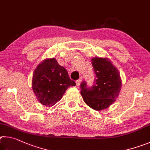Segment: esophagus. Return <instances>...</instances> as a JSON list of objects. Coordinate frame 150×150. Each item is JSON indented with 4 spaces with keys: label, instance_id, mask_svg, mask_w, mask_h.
<instances>
[{
    "label": "esophagus",
    "instance_id": "obj_1",
    "mask_svg": "<svg viewBox=\"0 0 150 150\" xmlns=\"http://www.w3.org/2000/svg\"><path fill=\"white\" fill-rule=\"evenodd\" d=\"M82 78L81 77L79 80H76V86H79L80 84V83H81V82H82Z\"/></svg>",
    "mask_w": 150,
    "mask_h": 150
}]
</instances>
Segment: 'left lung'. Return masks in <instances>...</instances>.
I'll use <instances>...</instances> for the list:
<instances>
[{
  "mask_svg": "<svg viewBox=\"0 0 150 150\" xmlns=\"http://www.w3.org/2000/svg\"><path fill=\"white\" fill-rule=\"evenodd\" d=\"M91 62L96 77L91 87L83 81L80 84V93L89 107L96 111H101L114 103L119 96L121 79L119 71L107 59L95 57Z\"/></svg>",
  "mask_w": 150,
  "mask_h": 150,
  "instance_id": "8db88e82",
  "label": "left lung"
}]
</instances>
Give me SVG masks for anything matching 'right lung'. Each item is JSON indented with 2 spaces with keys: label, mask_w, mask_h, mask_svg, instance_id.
I'll list each match as a JSON object with an SVG mask.
<instances>
[{
  "label": "right lung",
  "mask_w": 150,
  "mask_h": 150,
  "mask_svg": "<svg viewBox=\"0 0 150 150\" xmlns=\"http://www.w3.org/2000/svg\"><path fill=\"white\" fill-rule=\"evenodd\" d=\"M76 86L67 70L58 64L55 59L45 60L34 70L32 89L38 100L47 107L60 101L66 90Z\"/></svg>",
  "instance_id": "obj_1"
}]
</instances>
